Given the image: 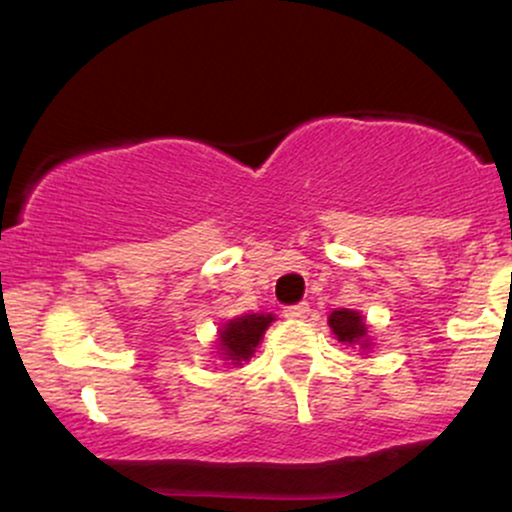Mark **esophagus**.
Segmentation results:
<instances>
[{
	"instance_id": "obj_1",
	"label": "esophagus",
	"mask_w": 512,
	"mask_h": 512,
	"mask_svg": "<svg viewBox=\"0 0 512 512\" xmlns=\"http://www.w3.org/2000/svg\"><path fill=\"white\" fill-rule=\"evenodd\" d=\"M308 313H310V308L305 303L289 305V308H284V317H289V320H305Z\"/></svg>"
}]
</instances>
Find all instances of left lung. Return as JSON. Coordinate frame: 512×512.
I'll return each mask as SVG.
<instances>
[{"label":"left lung","mask_w":512,"mask_h":512,"mask_svg":"<svg viewBox=\"0 0 512 512\" xmlns=\"http://www.w3.org/2000/svg\"><path fill=\"white\" fill-rule=\"evenodd\" d=\"M327 325L334 337L339 339L342 344L349 346H358L363 354H368L373 349V337H370V327L358 310H349V308H337L332 310L330 317H327Z\"/></svg>","instance_id":"1"}]
</instances>
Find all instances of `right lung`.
Masks as SVG:
<instances>
[{
  "mask_svg": "<svg viewBox=\"0 0 512 512\" xmlns=\"http://www.w3.org/2000/svg\"><path fill=\"white\" fill-rule=\"evenodd\" d=\"M274 322V313H245L223 322L216 334V356L226 361V366L243 368L255 356L264 332Z\"/></svg>",
  "mask_w": 512,
  "mask_h": 512,
  "instance_id": "right-lung-1",
  "label": "right lung"
}]
</instances>
